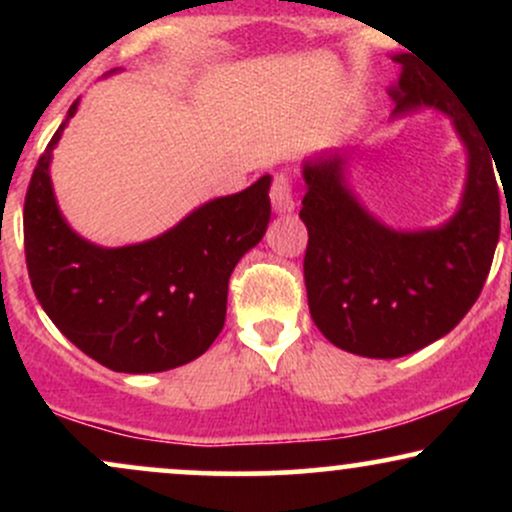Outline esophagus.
<instances>
[{"label":"esophagus","instance_id":"obj_1","mask_svg":"<svg viewBox=\"0 0 512 512\" xmlns=\"http://www.w3.org/2000/svg\"><path fill=\"white\" fill-rule=\"evenodd\" d=\"M269 197H272V207L276 214H291L296 209V199H293L291 180L286 173H276L272 190H269Z\"/></svg>","mask_w":512,"mask_h":512}]
</instances>
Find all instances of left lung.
Wrapping results in <instances>:
<instances>
[{
    "label": "left lung",
    "instance_id": "8db88e82",
    "mask_svg": "<svg viewBox=\"0 0 512 512\" xmlns=\"http://www.w3.org/2000/svg\"><path fill=\"white\" fill-rule=\"evenodd\" d=\"M392 60L402 64L390 86L392 120L424 108L448 115L467 149V180L448 221L399 231L370 214L349 187V149L303 163L310 315L334 346L368 358L407 356L445 337L484 289L501 231L496 161L477 120L409 55Z\"/></svg>",
    "mask_w": 512,
    "mask_h": 512
}]
</instances>
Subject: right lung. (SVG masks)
Here are the masks:
<instances>
[{
  "label": "right lung",
  "mask_w": 512,
  "mask_h": 512,
  "mask_svg": "<svg viewBox=\"0 0 512 512\" xmlns=\"http://www.w3.org/2000/svg\"><path fill=\"white\" fill-rule=\"evenodd\" d=\"M79 101L33 170L23 207L31 286L55 327L117 373H161L195 361L226 320L228 279L260 243L272 216L262 175L248 190L216 197L161 236L103 248L81 238L57 207L52 149Z\"/></svg>",
  "instance_id": "add662e5"
}]
</instances>
